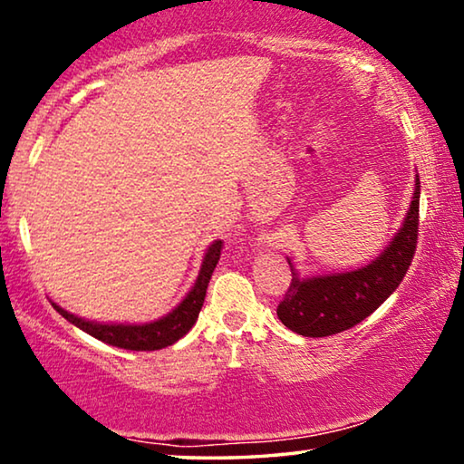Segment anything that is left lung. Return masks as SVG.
Instances as JSON below:
<instances>
[{
  "label": "left lung",
  "mask_w": 464,
  "mask_h": 464,
  "mask_svg": "<svg viewBox=\"0 0 464 464\" xmlns=\"http://www.w3.org/2000/svg\"><path fill=\"white\" fill-rule=\"evenodd\" d=\"M418 205L420 179L416 175L401 227L382 253L361 268L302 276L287 257L291 285L276 308L283 325L306 338H325L367 319L401 285L410 268L418 243Z\"/></svg>",
  "instance_id": "obj_1"
}]
</instances>
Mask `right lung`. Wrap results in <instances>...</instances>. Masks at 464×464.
<instances>
[{"label":"right lung","instance_id":"1","mask_svg":"<svg viewBox=\"0 0 464 464\" xmlns=\"http://www.w3.org/2000/svg\"><path fill=\"white\" fill-rule=\"evenodd\" d=\"M219 253H221V240H213V243L207 246L198 276H196L192 289L188 291L186 297H183V300L177 304L169 314H164L156 321L99 323V321L82 319V316L61 308L56 302H53V306L56 313L65 316L69 323H73V325L80 327L82 332H86L88 335H92V338L105 342V344L126 348V351H160V348H167L170 344H175L177 340H181L183 335L192 329L196 319H198L202 304H205L208 281H211L215 266L219 262Z\"/></svg>","mask_w":464,"mask_h":464}]
</instances>
